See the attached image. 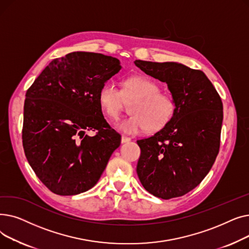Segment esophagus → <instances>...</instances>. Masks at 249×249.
<instances>
[{
	"label": "esophagus",
	"mask_w": 249,
	"mask_h": 249,
	"mask_svg": "<svg viewBox=\"0 0 249 249\" xmlns=\"http://www.w3.org/2000/svg\"><path fill=\"white\" fill-rule=\"evenodd\" d=\"M129 141H131V138H129V137L124 136V135L121 137V142L122 143H128Z\"/></svg>",
	"instance_id": "1"
}]
</instances>
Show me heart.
<instances>
[{"instance_id": "b5f03b06", "label": "heart", "mask_w": 249, "mask_h": 249, "mask_svg": "<svg viewBox=\"0 0 249 249\" xmlns=\"http://www.w3.org/2000/svg\"><path fill=\"white\" fill-rule=\"evenodd\" d=\"M121 90L115 84H105L99 91V103L108 117L116 119L122 110L124 98L136 99L131 107L133 115L115 123V128L125 134H137L147 128L159 131L167 125L177 111L175 99L160 93L159 85L148 77L132 76L122 83Z\"/></svg>"}]
</instances>
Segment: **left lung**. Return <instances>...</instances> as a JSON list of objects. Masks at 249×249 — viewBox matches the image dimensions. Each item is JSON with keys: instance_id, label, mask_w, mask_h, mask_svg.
<instances>
[{"instance_id": "obj_1", "label": "left lung", "mask_w": 249, "mask_h": 249, "mask_svg": "<svg viewBox=\"0 0 249 249\" xmlns=\"http://www.w3.org/2000/svg\"><path fill=\"white\" fill-rule=\"evenodd\" d=\"M134 63L165 83L177 104L167 125L154 135L137 140L141 149L138 178L155 197H180L197 187L214 164L220 147L223 105L202 71L178 62Z\"/></svg>"}]
</instances>
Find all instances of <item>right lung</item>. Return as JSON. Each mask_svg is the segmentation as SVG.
I'll return each mask as SVG.
<instances>
[{
	"label": "right lung",
	"mask_w": 249,
	"mask_h": 249,
	"mask_svg": "<svg viewBox=\"0 0 249 249\" xmlns=\"http://www.w3.org/2000/svg\"><path fill=\"white\" fill-rule=\"evenodd\" d=\"M120 60L95 52H71L52 60L26 93L22 139L30 166L60 196L93 188L121 135L105 119L99 91L120 71ZM97 130L95 137L85 131Z\"/></svg>",
	"instance_id": "obj_1"
}]
</instances>
